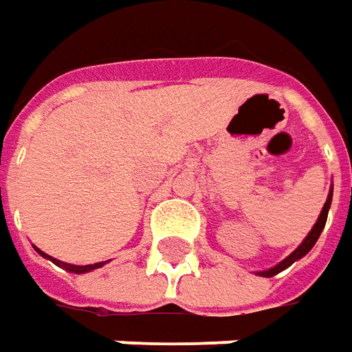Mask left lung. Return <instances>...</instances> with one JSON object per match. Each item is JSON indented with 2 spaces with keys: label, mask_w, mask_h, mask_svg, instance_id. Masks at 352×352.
Returning <instances> with one entry per match:
<instances>
[{
  "label": "left lung",
  "mask_w": 352,
  "mask_h": 352,
  "mask_svg": "<svg viewBox=\"0 0 352 352\" xmlns=\"http://www.w3.org/2000/svg\"><path fill=\"white\" fill-rule=\"evenodd\" d=\"M329 205H331V191H329L328 195V201L324 203V208H322V212H320L318 217V222L314 224V228L310 230V234L307 237H305V241H302L301 245L297 247L295 251H293L287 258H283L282 263L276 264L274 268H270V270H264V272H258L261 276H264V278H272V276H276L278 272H282V270H285L287 266H292L295 261H299V258H302L305 254L309 253L310 249L314 247V243L318 241L320 234H322V230H324V226H326V220H328V210H329Z\"/></svg>",
  "instance_id": "8db88e82"
}]
</instances>
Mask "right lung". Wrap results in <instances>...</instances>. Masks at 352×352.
Wrapping results in <instances>:
<instances>
[{
    "mask_svg": "<svg viewBox=\"0 0 352 352\" xmlns=\"http://www.w3.org/2000/svg\"><path fill=\"white\" fill-rule=\"evenodd\" d=\"M38 253L42 254V256H45V258H50L51 263H55L57 266H63L65 270H69V272H74V274H84V272H89V270H96V268H101L105 263H96V264H88V266H74V264H67V263H60V261H57V258H53V256H50V254L42 253L40 249H36Z\"/></svg>",
    "mask_w": 352,
    "mask_h": 352,
    "instance_id": "1",
    "label": "right lung"
}]
</instances>
